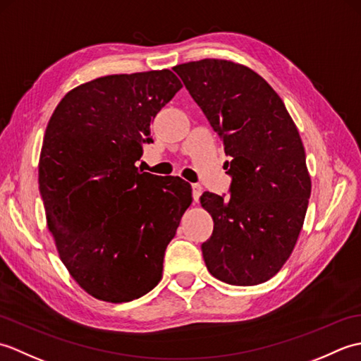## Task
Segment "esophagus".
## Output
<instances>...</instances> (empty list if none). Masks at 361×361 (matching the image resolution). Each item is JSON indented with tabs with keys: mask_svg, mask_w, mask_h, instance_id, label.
<instances>
[{
	"mask_svg": "<svg viewBox=\"0 0 361 361\" xmlns=\"http://www.w3.org/2000/svg\"><path fill=\"white\" fill-rule=\"evenodd\" d=\"M202 192H203V188L200 185H192V197L195 202H198V198H200Z\"/></svg>",
	"mask_w": 361,
	"mask_h": 361,
	"instance_id": "esophagus-1",
	"label": "esophagus"
}]
</instances>
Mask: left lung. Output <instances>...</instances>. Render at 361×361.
Returning <instances> with one entry per match:
<instances>
[{
	"label": "left lung",
	"mask_w": 361,
	"mask_h": 361,
	"mask_svg": "<svg viewBox=\"0 0 361 361\" xmlns=\"http://www.w3.org/2000/svg\"><path fill=\"white\" fill-rule=\"evenodd\" d=\"M172 70L229 157L231 197H200L214 220L204 264L219 281L257 286L287 262L304 224L312 181L301 136L278 93L248 66L203 59Z\"/></svg>",
	"instance_id": "8db88e82"
}]
</instances>
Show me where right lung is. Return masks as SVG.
Here are the masks:
<instances>
[{"mask_svg":"<svg viewBox=\"0 0 361 361\" xmlns=\"http://www.w3.org/2000/svg\"><path fill=\"white\" fill-rule=\"evenodd\" d=\"M181 88L169 70L75 87L46 127L38 186L59 256L88 295L128 302L157 286L192 189L137 171L150 124Z\"/></svg>","mask_w":361,"mask_h":361,"instance_id":"obj_1","label":"right lung"}]
</instances>
